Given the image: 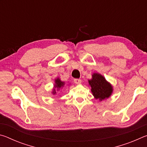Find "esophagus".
Here are the masks:
<instances>
[{
    "mask_svg": "<svg viewBox=\"0 0 147 147\" xmlns=\"http://www.w3.org/2000/svg\"><path fill=\"white\" fill-rule=\"evenodd\" d=\"M74 82L76 84H80L81 82H82V81H81L80 79H74Z\"/></svg>",
    "mask_w": 147,
    "mask_h": 147,
    "instance_id": "1",
    "label": "esophagus"
}]
</instances>
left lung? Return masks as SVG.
I'll return each mask as SVG.
<instances>
[{"instance_id": "8db88e82", "label": "left lung", "mask_w": 147, "mask_h": 147, "mask_svg": "<svg viewBox=\"0 0 147 147\" xmlns=\"http://www.w3.org/2000/svg\"><path fill=\"white\" fill-rule=\"evenodd\" d=\"M88 83L94 98L100 101L109 98L113 93L112 85L106 80L105 77L98 73L92 74V78L88 80Z\"/></svg>"}]
</instances>
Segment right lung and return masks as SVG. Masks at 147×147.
I'll return each instance as SVG.
<instances>
[{
	"instance_id": "obj_1",
	"label": "right lung",
	"mask_w": 147,
	"mask_h": 147,
	"mask_svg": "<svg viewBox=\"0 0 147 147\" xmlns=\"http://www.w3.org/2000/svg\"><path fill=\"white\" fill-rule=\"evenodd\" d=\"M65 84V82L61 81V79L59 78V77H57V78L54 80V84L53 91H52V94H56L57 93V91H60L61 89L63 88Z\"/></svg>"
}]
</instances>
